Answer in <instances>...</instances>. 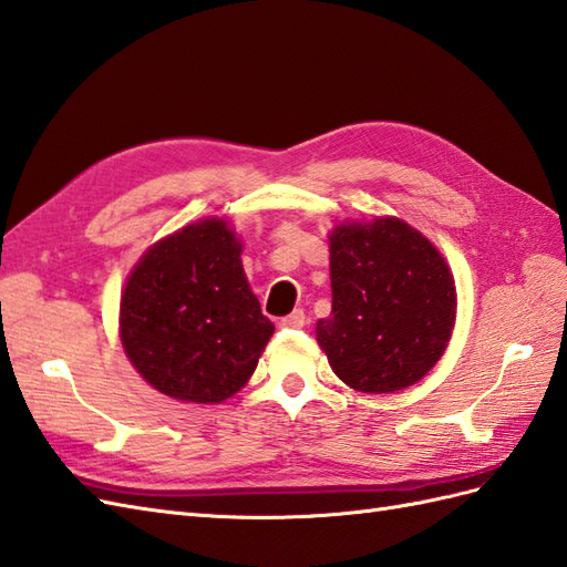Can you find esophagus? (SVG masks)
Returning a JSON list of instances; mask_svg holds the SVG:
<instances>
[{
    "instance_id": "1",
    "label": "esophagus",
    "mask_w": 567,
    "mask_h": 567,
    "mask_svg": "<svg viewBox=\"0 0 567 567\" xmlns=\"http://www.w3.org/2000/svg\"><path fill=\"white\" fill-rule=\"evenodd\" d=\"M280 326H282V328H292V330L303 328V326H307V316H303L301 309H297V311H292L289 316H285L282 321H280Z\"/></svg>"
}]
</instances>
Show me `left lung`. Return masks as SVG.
<instances>
[{
  "label": "left lung",
  "instance_id": "1",
  "mask_svg": "<svg viewBox=\"0 0 567 567\" xmlns=\"http://www.w3.org/2000/svg\"><path fill=\"white\" fill-rule=\"evenodd\" d=\"M332 311L316 340L338 379L359 393L422 381L455 326V280L441 251L398 217L330 231Z\"/></svg>",
  "mask_w": 567,
  "mask_h": 567
}]
</instances>
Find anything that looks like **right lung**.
<instances>
[{"label":"right lung","mask_w":567,"mask_h":567,"mask_svg":"<svg viewBox=\"0 0 567 567\" xmlns=\"http://www.w3.org/2000/svg\"><path fill=\"white\" fill-rule=\"evenodd\" d=\"M239 256L235 229L208 217L153 244L128 275L120 338L159 393L215 404L251 379L275 326L260 313Z\"/></svg>","instance_id":"right-lung-1"}]
</instances>
